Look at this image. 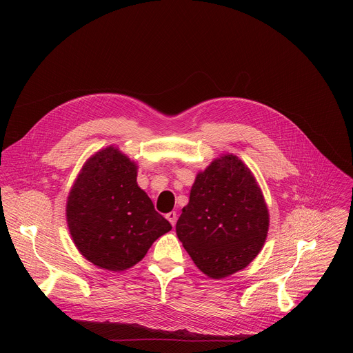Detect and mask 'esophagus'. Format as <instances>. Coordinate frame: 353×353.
I'll return each mask as SVG.
<instances>
[{"label": "esophagus", "instance_id": "34e87169", "mask_svg": "<svg viewBox=\"0 0 353 353\" xmlns=\"http://www.w3.org/2000/svg\"><path fill=\"white\" fill-rule=\"evenodd\" d=\"M166 219L172 223V226H174V225H176V221H177V214H176L174 211H172V212L166 214Z\"/></svg>", "mask_w": 353, "mask_h": 353}]
</instances>
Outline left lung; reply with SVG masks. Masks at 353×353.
Here are the masks:
<instances>
[{"instance_id": "left-lung-1", "label": "left lung", "mask_w": 353, "mask_h": 353, "mask_svg": "<svg viewBox=\"0 0 353 353\" xmlns=\"http://www.w3.org/2000/svg\"><path fill=\"white\" fill-rule=\"evenodd\" d=\"M268 226V208L253 173L228 154L196 174L176 233L194 264L221 279L259 256Z\"/></svg>"}]
</instances>
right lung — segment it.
Masks as SVG:
<instances>
[{
	"label": "right lung",
	"mask_w": 353,
	"mask_h": 353,
	"mask_svg": "<svg viewBox=\"0 0 353 353\" xmlns=\"http://www.w3.org/2000/svg\"><path fill=\"white\" fill-rule=\"evenodd\" d=\"M67 223L79 253L99 268L139 263L172 225L137 184V165L108 146L86 161L67 201Z\"/></svg>",
	"instance_id": "add662e5"
}]
</instances>
